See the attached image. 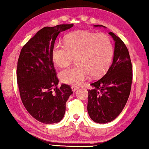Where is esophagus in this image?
<instances>
[{
    "mask_svg": "<svg viewBox=\"0 0 149 149\" xmlns=\"http://www.w3.org/2000/svg\"><path fill=\"white\" fill-rule=\"evenodd\" d=\"M71 89H72L73 92H74L75 91H77V89H78V87H76V86H72V87H71Z\"/></svg>",
    "mask_w": 149,
    "mask_h": 149,
    "instance_id": "1",
    "label": "esophagus"
}]
</instances>
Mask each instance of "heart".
I'll return each instance as SVG.
<instances>
[{
    "mask_svg": "<svg viewBox=\"0 0 149 149\" xmlns=\"http://www.w3.org/2000/svg\"><path fill=\"white\" fill-rule=\"evenodd\" d=\"M113 47L109 36L104 33L79 31L70 33L65 43L56 44L52 50L53 61L57 66L66 67L75 58L77 66L61 71L60 81L68 85H83L89 76L98 78L111 66Z\"/></svg>",
    "mask_w": 149,
    "mask_h": 149,
    "instance_id": "heart-1",
    "label": "heart"
}]
</instances>
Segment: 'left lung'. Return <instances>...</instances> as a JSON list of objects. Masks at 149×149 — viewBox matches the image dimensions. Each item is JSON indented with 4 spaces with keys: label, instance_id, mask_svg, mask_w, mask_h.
Instances as JSON below:
<instances>
[{
    "label": "left lung",
    "instance_id": "obj_1",
    "mask_svg": "<svg viewBox=\"0 0 149 149\" xmlns=\"http://www.w3.org/2000/svg\"><path fill=\"white\" fill-rule=\"evenodd\" d=\"M94 27H103L94 25ZM115 41L113 64L100 80L88 90L87 112L93 121L107 123L121 113L129 97L132 82V65L127 48L113 32L109 33Z\"/></svg>",
    "mask_w": 149,
    "mask_h": 149
}]
</instances>
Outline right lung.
Masks as SVG:
<instances>
[{
	"instance_id": "add662e5",
	"label": "right lung",
	"mask_w": 149,
	"mask_h": 149,
	"mask_svg": "<svg viewBox=\"0 0 149 149\" xmlns=\"http://www.w3.org/2000/svg\"><path fill=\"white\" fill-rule=\"evenodd\" d=\"M73 24L45 27L26 42L17 61V81L22 103L30 115L45 124L60 122L73 93L68 85L58 87L52 50L58 34Z\"/></svg>"
}]
</instances>
